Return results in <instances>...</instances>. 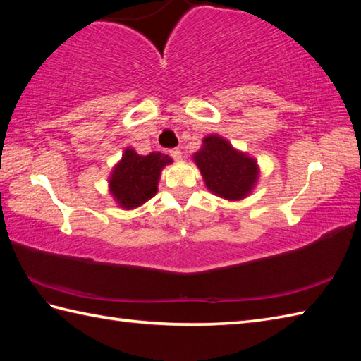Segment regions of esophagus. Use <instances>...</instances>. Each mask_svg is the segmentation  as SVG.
Instances as JSON below:
<instances>
[{
  "label": "esophagus",
  "mask_w": 361,
  "mask_h": 361,
  "mask_svg": "<svg viewBox=\"0 0 361 361\" xmlns=\"http://www.w3.org/2000/svg\"><path fill=\"white\" fill-rule=\"evenodd\" d=\"M171 157H172L175 161H180V159L183 158L181 150H180V149H172V150H171Z\"/></svg>",
  "instance_id": "34e87169"
}]
</instances>
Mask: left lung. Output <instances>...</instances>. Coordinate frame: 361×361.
<instances>
[{"instance_id":"8db88e82","label":"left lung","mask_w":361,"mask_h":361,"mask_svg":"<svg viewBox=\"0 0 361 361\" xmlns=\"http://www.w3.org/2000/svg\"><path fill=\"white\" fill-rule=\"evenodd\" d=\"M194 161L200 169L206 188L226 200H242L251 192L259 178L256 161L235 150L217 135L204 137Z\"/></svg>"}]
</instances>
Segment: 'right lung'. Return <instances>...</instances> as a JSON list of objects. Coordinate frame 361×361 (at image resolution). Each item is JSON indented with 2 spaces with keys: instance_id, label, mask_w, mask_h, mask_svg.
<instances>
[{
  "instance_id": "obj_1",
  "label": "right lung",
  "mask_w": 361,
  "mask_h": 361,
  "mask_svg": "<svg viewBox=\"0 0 361 361\" xmlns=\"http://www.w3.org/2000/svg\"><path fill=\"white\" fill-rule=\"evenodd\" d=\"M171 163L172 158L159 152L142 157L133 149H126L110 176V192L114 200L124 209L141 206L157 194L161 171Z\"/></svg>"
}]
</instances>
